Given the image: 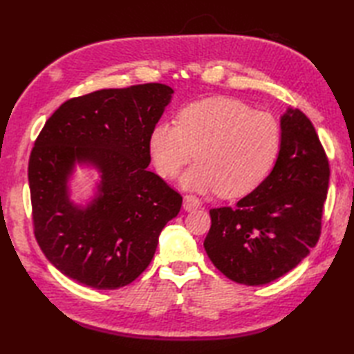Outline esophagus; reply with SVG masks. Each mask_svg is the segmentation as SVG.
<instances>
[{"label":"esophagus","mask_w":354,"mask_h":354,"mask_svg":"<svg viewBox=\"0 0 354 354\" xmlns=\"http://www.w3.org/2000/svg\"><path fill=\"white\" fill-rule=\"evenodd\" d=\"M201 207L199 198L194 196V194H185L184 196V209L187 212H192V209H196Z\"/></svg>","instance_id":"esophagus-1"}]
</instances>
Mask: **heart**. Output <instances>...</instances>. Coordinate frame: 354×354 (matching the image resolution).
I'll use <instances>...</instances> for the list:
<instances>
[{
	"instance_id": "1",
	"label": "heart",
	"mask_w": 354,
	"mask_h": 354,
	"mask_svg": "<svg viewBox=\"0 0 354 354\" xmlns=\"http://www.w3.org/2000/svg\"><path fill=\"white\" fill-rule=\"evenodd\" d=\"M281 140L280 122L269 112L228 97H209L184 106L176 124H155L149 155L158 175L173 178L196 153L198 162L181 176L184 189L240 198L269 175Z\"/></svg>"
}]
</instances>
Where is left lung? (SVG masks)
I'll list each match as a JSON object with an SVG mask.
<instances>
[{"label": "left lung", "instance_id": "obj_1", "mask_svg": "<svg viewBox=\"0 0 354 354\" xmlns=\"http://www.w3.org/2000/svg\"><path fill=\"white\" fill-rule=\"evenodd\" d=\"M272 171L236 207L209 209L205 251L230 280L261 286L288 274L321 236L330 165L312 122L299 109L281 117Z\"/></svg>", "mask_w": 354, "mask_h": 354}]
</instances>
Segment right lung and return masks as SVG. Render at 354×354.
<instances>
[{
    "mask_svg": "<svg viewBox=\"0 0 354 354\" xmlns=\"http://www.w3.org/2000/svg\"><path fill=\"white\" fill-rule=\"evenodd\" d=\"M162 84L100 89L62 103L45 122L28 160L33 230L56 269L94 289L132 283L152 261L183 196L147 170L149 135L171 99ZM76 162L100 171L84 209L69 201Z\"/></svg>",
    "mask_w": 354,
    "mask_h": 354,
    "instance_id": "1",
    "label": "right lung"
}]
</instances>
